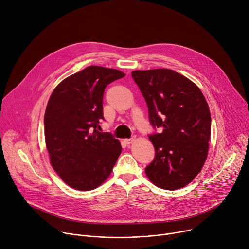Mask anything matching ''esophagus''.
<instances>
[{
    "label": "esophagus",
    "instance_id": "1",
    "mask_svg": "<svg viewBox=\"0 0 249 249\" xmlns=\"http://www.w3.org/2000/svg\"><path fill=\"white\" fill-rule=\"evenodd\" d=\"M134 141H135V137L130 138V139H125V140H124V143H125V144H127V145H129V144L133 143Z\"/></svg>",
    "mask_w": 249,
    "mask_h": 249
}]
</instances>
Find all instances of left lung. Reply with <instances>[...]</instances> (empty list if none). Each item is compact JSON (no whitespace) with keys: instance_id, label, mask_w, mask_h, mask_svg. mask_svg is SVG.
<instances>
[{"instance_id":"8db88e82","label":"left lung","mask_w":249,"mask_h":249,"mask_svg":"<svg viewBox=\"0 0 249 249\" xmlns=\"http://www.w3.org/2000/svg\"><path fill=\"white\" fill-rule=\"evenodd\" d=\"M132 78L147 102L155 129L149 138L156 155L145 168L146 174L160 188L184 187L207 159L211 136L208 103L194 83L172 70L134 71Z\"/></svg>"}]
</instances>
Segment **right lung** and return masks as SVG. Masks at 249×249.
Returning <instances> with one entry per match:
<instances>
[{
  "mask_svg": "<svg viewBox=\"0 0 249 249\" xmlns=\"http://www.w3.org/2000/svg\"><path fill=\"white\" fill-rule=\"evenodd\" d=\"M125 77L115 69L89 66L53 90L44 115L50 162L72 188L89 191L112 171L122 147L111 133H101L106 86Z\"/></svg>",
  "mask_w": 249,
  "mask_h": 249,
  "instance_id": "right-lung-1",
  "label": "right lung"
}]
</instances>
